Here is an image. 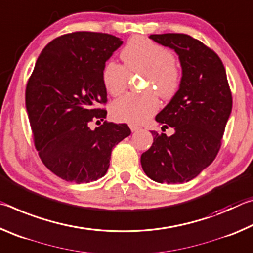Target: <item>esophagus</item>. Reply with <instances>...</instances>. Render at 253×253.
I'll use <instances>...</instances> for the list:
<instances>
[{
	"mask_svg": "<svg viewBox=\"0 0 253 253\" xmlns=\"http://www.w3.org/2000/svg\"><path fill=\"white\" fill-rule=\"evenodd\" d=\"M129 128H130L131 131H137V130L140 129V127L135 125V124H129Z\"/></svg>",
	"mask_w": 253,
	"mask_h": 253,
	"instance_id": "obj_1",
	"label": "esophagus"
}]
</instances>
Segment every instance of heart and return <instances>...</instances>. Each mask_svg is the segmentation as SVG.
Masks as SVG:
<instances>
[{"label":"heart","mask_w":253,"mask_h":253,"mask_svg":"<svg viewBox=\"0 0 253 253\" xmlns=\"http://www.w3.org/2000/svg\"><path fill=\"white\" fill-rule=\"evenodd\" d=\"M124 66L107 62L102 69V83L111 96L126 90L129 75H144L145 91L139 95L128 93L115 100L110 107L115 119L127 123H142L156 113L161 98L169 100L176 95L182 84V69L175 62L170 49L143 37H135L121 51Z\"/></svg>","instance_id":"heart-1"}]
</instances>
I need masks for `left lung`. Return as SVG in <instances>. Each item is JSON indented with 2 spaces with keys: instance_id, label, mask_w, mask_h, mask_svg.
Returning a JSON list of instances; mask_svg holds the SVG:
<instances>
[{
  "instance_id": "obj_1",
  "label": "left lung",
  "mask_w": 253,
  "mask_h": 253,
  "mask_svg": "<svg viewBox=\"0 0 253 253\" xmlns=\"http://www.w3.org/2000/svg\"><path fill=\"white\" fill-rule=\"evenodd\" d=\"M152 40L173 49L182 67L178 91L155 117L168 137L152 130L154 142L142 154L145 174L158 183L188 182L211 164L221 147L232 110V95L221 59L212 49L183 33L151 34Z\"/></svg>"
}]
</instances>
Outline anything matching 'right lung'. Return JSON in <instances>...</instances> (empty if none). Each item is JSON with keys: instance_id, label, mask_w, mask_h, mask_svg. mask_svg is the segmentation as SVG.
I'll use <instances>...</instances> for the list:
<instances>
[{"instance_id": "obj_1", "label": "right lung", "mask_w": 253, "mask_h": 253, "mask_svg": "<svg viewBox=\"0 0 253 253\" xmlns=\"http://www.w3.org/2000/svg\"><path fill=\"white\" fill-rule=\"evenodd\" d=\"M123 41L107 33L63 34L45 45L25 90L34 145L51 172L67 182L89 183L104 176L111 149L130 135L126 124L104 121L105 63Z\"/></svg>"}]
</instances>
